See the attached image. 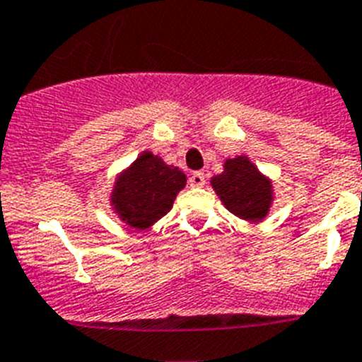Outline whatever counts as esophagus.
I'll list each match as a JSON object with an SVG mask.
<instances>
[{"instance_id":"esophagus-1","label":"esophagus","mask_w":362,"mask_h":362,"mask_svg":"<svg viewBox=\"0 0 362 362\" xmlns=\"http://www.w3.org/2000/svg\"><path fill=\"white\" fill-rule=\"evenodd\" d=\"M188 183H190V187H203L205 185V174L203 172H194L192 175H190V179H188Z\"/></svg>"}]
</instances>
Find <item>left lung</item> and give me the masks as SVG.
I'll list each match as a JSON object with an SVG mask.
<instances>
[{
  "label": "left lung",
  "mask_w": 362,
  "mask_h": 362,
  "mask_svg": "<svg viewBox=\"0 0 362 362\" xmlns=\"http://www.w3.org/2000/svg\"><path fill=\"white\" fill-rule=\"evenodd\" d=\"M211 187L229 213L250 223H259L270 213L274 183L246 155L226 159L222 174L211 177Z\"/></svg>",
  "instance_id": "1"
}]
</instances>
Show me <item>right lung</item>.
Here are the masks:
<instances>
[{
  "label": "right lung",
  "mask_w": 362,
  "mask_h": 362,
  "mask_svg": "<svg viewBox=\"0 0 362 362\" xmlns=\"http://www.w3.org/2000/svg\"><path fill=\"white\" fill-rule=\"evenodd\" d=\"M187 185V175L151 151L142 153L116 175L110 209L129 228L149 229L170 213Z\"/></svg>",
  "instance_id": "right-lung-1"
}]
</instances>
